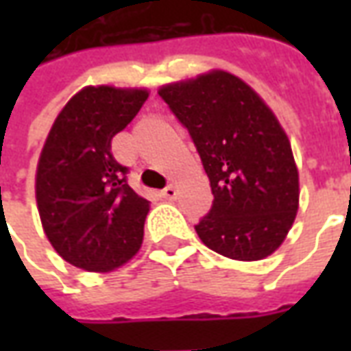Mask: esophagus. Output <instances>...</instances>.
I'll return each mask as SVG.
<instances>
[{"label":"esophagus","instance_id":"34e87169","mask_svg":"<svg viewBox=\"0 0 351 351\" xmlns=\"http://www.w3.org/2000/svg\"><path fill=\"white\" fill-rule=\"evenodd\" d=\"M161 195H163V199H167V201H173V199H176V188L175 186H167L165 190L161 191Z\"/></svg>","mask_w":351,"mask_h":351}]
</instances>
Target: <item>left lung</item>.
I'll use <instances>...</instances> for the list:
<instances>
[{
    "mask_svg": "<svg viewBox=\"0 0 351 351\" xmlns=\"http://www.w3.org/2000/svg\"><path fill=\"white\" fill-rule=\"evenodd\" d=\"M188 128L214 201L195 226L210 250L259 261L286 241L299 210V171L286 130L243 79L210 69L158 90Z\"/></svg>",
    "mask_w": 351,
    "mask_h": 351,
    "instance_id": "obj_1",
    "label": "left lung"
}]
</instances>
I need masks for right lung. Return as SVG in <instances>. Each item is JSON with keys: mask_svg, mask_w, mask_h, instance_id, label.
Returning a JSON list of instances; mask_svg holds the SVG:
<instances>
[{"mask_svg": "<svg viewBox=\"0 0 351 351\" xmlns=\"http://www.w3.org/2000/svg\"><path fill=\"white\" fill-rule=\"evenodd\" d=\"M146 88L84 86L43 145L35 201L52 248L79 269L110 272L141 250L150 201L125 182L110 141L148 99Z\"/></svg>", "mask_w": 351, "mask_h": 351, "instance_id": "add662e5", "label": "right lung"}]
</instances>
